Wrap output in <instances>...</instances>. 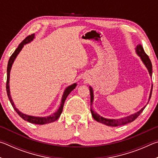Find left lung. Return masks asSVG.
<instances>
[{"label":"left lung","instance_id":"1","mask_svg":"<svg viewBox=\"0 0 158 158\" xmlns=\"http://www.w3.org/2000/svg\"><path fill=\"white\" fill-rule=\"evenodd\" d=\"M136 52H137V54L141 57V60H142L143 63L145 64L146 67L147 68V69H148V70L149 72L150 75L152 76L151 61V60H150V58L148 56V55H147L145 53V52H144L142 45H141V44H138L137 46V49H136ZM152 90H153V85H152V87H151V93H150L149 100L151 98ZM90 105H92V103L93 101V89L91 87H90ZM145 107H146V106H143V107L139 111L137 112V113L135 114L130 115V116H129L123 118H121V119H117V120L105 118L102 117L100 116V115H98L97 113H95V112H94V111H93L92 109H90V111H91L92 116L93 117V118H94L96 121L100 122V123H103L106 125H108V126L116 127V126H120V125H124L125 124H127V123H129L134 121L139 116L141 112L143 111V109H145Z\"/></svg>","mask_w":158,"mask_h":158}]
</instances>
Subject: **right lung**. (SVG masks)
Returning a JSON list of instances; mask_svg holds the SVG:
<instances>
[{
	"instance_id": "right-lung-1",
	"label": "right lung",
	"mask_w": 158,
	"mask_h": 158,
	"mask_svg": "<svg viewBox=\"0 0 158 158\" xmlns=\"http://www.w3.org/2000/svg\"><path fill=\"white\" fill-rule=\"evenodd\" d=\"M34 38V34L30 35L26 37V38L23 40L21 42V43L19 44L18 47L16 49V50L14 52V53H12L11 56H10L9 61H8V64H7V81H6V90H7V96H8V98L10 101V103L12 106V107L14 108L16 112L19 114L21 118H22L23 120L28 121L31 123H33V124H37V125H44V124H47V123H52L53 121H56V120L60 117L61 113L63 111V105L64 103H65V101L66 100L67 97H68V95L70 93L72 90H74L75 89L77 84H74L73 85H69L67 89H65V92L63 93V98H62V100H61V104L59 109L58 110L52 115H51L50 116L48 117H35V116H28V115L23 114L20 112L18 109L15 107V106L13 103L12 100L11 98V96H10V86H9V81H10V69H11L12 63L14 62L15 59L17 57V56L18 55V53H19L20 51L22 49V47H23V44H27L28 42H30L31 40H33V39Z\"/></svg>"
}]
</instances>
